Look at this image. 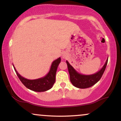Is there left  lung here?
<instances>
[{"instance_id":"obj_1","label":"left lung","mask_w":121,"mask_h":121,"mask_svg":"<svg viewBox=\"0 0 121 121\" xmlns=\"http://www.w3.org/2000/svg\"><path fill=\"white\" fill-rule=\"evenodd\" d=\"M108 59H107L105 65L99 71L96 73L91 75H83L78 73L76 70L69 64L68 61L66 64L68 65V69L70 75V80L73 85L80 89H85L90 87L94 85L100 80L103 75L105 69H106Z\"/></svg>"}]
</instances>
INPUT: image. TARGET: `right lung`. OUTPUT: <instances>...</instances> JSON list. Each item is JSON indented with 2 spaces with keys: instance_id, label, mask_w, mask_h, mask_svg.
Wrapping results in <instances>:
<instances>
[{
  "instance_id": "add662e5",
  "label": "right lung",
  "mask_w": 121,
  "mask_h": 121,
  "mask_svg": "<svg viewBox=\"0 0 121 121\" xmlns=\"http://www.w3.org/2000/svg\"><path fill=\"white\" fill-rule=\"evenodd\" d=\"M60 62V57L54 61L51 65L49 73L45 77L36 79V80H28L27 78H24L18 73L16 69L15 68L14 66L13 65V66L16 74L25 86L31 91L41 92V91H47L51 89L53 84H55L57 69Z\"/></svg>"
}]
</instances>
